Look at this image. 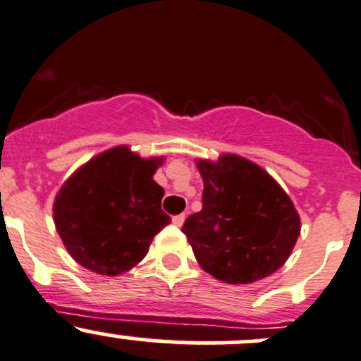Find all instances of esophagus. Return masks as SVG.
Listing matches in <instances>:
<instances>
[{
	"label": "esophagus",
	"mask_w": 361,
	"mask_h": 361,
	"mask_svg": "<svg viewBox=\"0 0 361 361\" xmlns=\"http://www.w3.org/2000/svg\"><path fill=\"white\" fill-rule=\"evenodd\" d=\"M185 221V214H176V216H173V224L178 225V227H181Z\"/></svg>",
	"instance_id": "obj_1"
}]
</instances>
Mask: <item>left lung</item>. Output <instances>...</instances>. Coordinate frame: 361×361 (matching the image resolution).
Listing matches in <instances>:
<instances>
[{"mask_svg": "<svg viewBox=\"0 0 361 361\" xmlns=\"http://www.w3.org/2000/svg\"><path fill=\"white\" fill-rule=\"evenodd\" d=\"M202 209L183 224L199 265L231 285H248L278 271L300 234L292 199L260 166L234 154L197 160Z\"/></svg>", "mask_w": 361, "mask_h": 361, "instance_id": "left-lung-1", "label": "left lung"}]
</instances>
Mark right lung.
Listing matches in <instances>:
<instances>
[{"mask_svg": "<svg viewBox=\"0 0 361 361\" xmlns=\"http://www.w3.org/2000/svg\"><path fill=\"white\" fill-rule=\"evenodd\" d=\"M162 157L116 147L69 176L54 202V221L73 258L89 271L118 276L140 264L171 218L154 174Z\"/></svg>", "mask_w": 361, "mask_h": 361, "instance_id": "add662e5", "label": "right lung"}]
</instances>
